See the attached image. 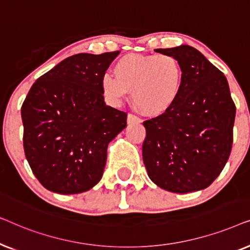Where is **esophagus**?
Segmentation results:
<instances>
[{"label":"esophagus","mask_w":250,"mask_h":250,"mask_svg":"<svg viewBox=\"0 0 250 250\" xmlns=\"http://www.w3.org/2000/svg\"><path fill=\"white\" fill-rule=\"evenodd\" d=\"M141 122H142L141 118L138 117L136 115H133V114L127 115V123H128V124H140Z\"/></svg>","instance_id":"1"}]
</instances>
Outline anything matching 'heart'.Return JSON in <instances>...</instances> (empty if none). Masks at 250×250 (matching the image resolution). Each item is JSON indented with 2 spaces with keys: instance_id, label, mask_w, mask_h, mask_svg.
<instances>
[{
  "instance_id": "1",
  "label": "heart",
  "mask_w": 250,
  "mask_h": 250,
  "mask_svg": "<svg viewBox=\"0 0 250 250\" xmlns=\"http://www.w3.org/2000/svg\"><path fill=\"white\" fill-rule=\"evenodd\" d=\"M115 76L104 74L101 90L112 105H119L132 92L143 112L160 116L169 111L182 93L184 70L170 54H127L114 66Z\"/></svg>"
}]
</instances>
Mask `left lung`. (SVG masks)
I'll return each mask as SVG.
<instances>
[{
  "instance_id": "left-lung-1",
  "label": "left lung",
  "mask_w": 250,
  "mask_h": 250,
  "mask_svg": "<svg viewBox=\"0 0 250 250\" xmlns=\"http://www.w3.org/2000/svg\"><path fill=\"white\" fill-rule=\"evenodd\" d=\"M155 51L180 61L184 84L169 111L143 122L146 172L170 192L206 189L224 168L233 142L235 104L227 77L192 46Z\"/></svg>"
}]
</instances>
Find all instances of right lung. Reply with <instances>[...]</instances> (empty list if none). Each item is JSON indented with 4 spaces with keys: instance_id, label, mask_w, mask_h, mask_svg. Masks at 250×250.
<instances>
[{
    "instance_id": "add662e5",
    "label": "right lung",
    "mask_w": 250,
    "mask_h": 250,
    "mask_svg": "<svg viewBox=\"0 0 250 250\" xmlns=\"http://www.w3.org/2000/svg\"><path fill=\"white\" fill-rule=\"evenodd\" d=\"M119 51L78 53L33 84L21 107L23 150L45 189L81 193L101 180L107 148L127 114L105 104L101 78Z\"/></svg>"
}]
</instances>
